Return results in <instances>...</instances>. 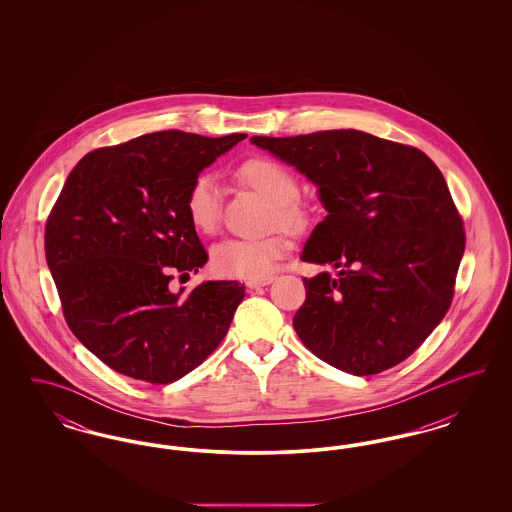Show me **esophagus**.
I'll list each match as a JSON object with an SVG mask.
<instances>
[{"mask_svg":"<svg viewBox=\"0 0 512 512\" xmlns=\"http://www.w3.org/2000/svg\"><path fill=\"white\" fill-rule=\"evenodd\" d=\"M272 276H265V278H255V280H247V288L249 290H257V288H263V286H268V284H272Z\"/></svg>","mask_w":512,"mask_h":512,"instance_id":"1","label":"esophagus"}]
</instances>
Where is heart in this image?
<instances>
[{"instance_id": "obj_1", "label": "heart", "mask_w": 512, "mask_h": 512, "mask_svg": "<svg viewBox=\"0 0 512 512\" xmlns=\"http://www.w3.org/2000/svg\"><path fill=\"white\" fill-rule=\"evenodd\" d=\"M240 178L257 192L267 195L274 203V220L290 230L299 232L307 226V211L297 201L299 186L292 172L268 157H255L240 167ZM220 186L211 172L195 176L186 194L188 219L199 232H213L219 224ZM288 244L282 236H267L255 240L230 238L215 245L211 253L213 268L230 278L255 280L265 278L276 261L286 253Z\"/></svg>"}]
</instances>
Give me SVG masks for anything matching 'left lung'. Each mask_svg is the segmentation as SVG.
<instances>
[{
  "label": "left lung",
  "mask_w": 512,
  "mask_h": 512,
  "mask_svg": "<svg viewBox=\"0 0 512 512\" xmlns=\"http://www.w3.org/2000/svg\"><path fill=\"white\" fill-rule=\"evenodd\" d=\"M251 144L309 178L328 213L301 251L332 272L303 278L299 340L355 376L405 361L445 317L464 253L463 220L434 161L351 128Z\"/></svg>",
  "instance_id": "left-lung-1"
}]
</instances>
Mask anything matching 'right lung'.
Segmentation results:
<instances>
[{
    "mask_svg": "<svg viewBox=\"0 0 512 512\" xmlns=\"http://www.w3.org/2000/svg\"><path fill=\"white\" fill-rule=\"evenodd\" d=\"M245 134H144L84 155L46 224V261L80 343L124 376L171 384L224 340L245 295L236 280L172 292L207 251L186 213L199 172Z\"/></svg>",
    "mask_w": 512,
    "mask_h": 512,
    "instance_id": "add662e5",
    "label": "right lung"
}]
</instances>
